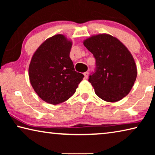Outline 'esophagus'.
Here are the masks:
<instances>
[{
    "label": "esophagus",
    "instance_id": "1",
    "mask_svg": "<svg viewBox=\"0 0 155 155\" xmlns=\"http://www.w3.org/2000/svg\"><path fill=\"white\" fill-rule=\"evenodd\" d=\"M83 74H84V76H85V79H87V78H88V76H89V72H85Z\"/></svg>",
    "mask_w": 155,
    "mask_h": 155
}]
</instances>
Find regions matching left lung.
I'll return each mask as SVG.
<instances>
[{
	"label": "left lung",
	"instance_id": "obj_1",
	"mask_svg": "<svg viewBox=\"0 0 155 155\" xmlns=\"http://www.w3.org/2000/svg\"><path fill=\"white\" fill-rule=\"evenodd\" d=\"M83 44L96 59V68L88 81L96 95L111 103L128 95L137 77V68L124 44L107 34L91 37Z\"/></svg>",
	"mask_w": 155,
	"mask_h": 155
}]
</instances>
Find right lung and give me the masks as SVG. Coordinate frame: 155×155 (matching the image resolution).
<instances>
[{"label": "right lung", "mask_w": 155, "mask_h": 155, "mask_svg": "<svg viewBox=\"0 0 155 155\" xmlns=\"http://www.w3.org/2000/svg\"><path fill=\"white\" fill-rule=\"evenodd\" d=\"M72 42L63 35L46 40L34 53L28 68L31 85L40 98L57 104L69 99L84 75L76 72L70 57Z\"/></svg>", "instance_id": "right-lung-1"}]
</instances>
